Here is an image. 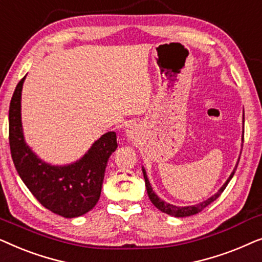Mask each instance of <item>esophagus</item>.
Listing matches in <instances>:
<instances>
[{
    "mask_svg": "<svg viewBox=\"0 0 262 262\" xmlns=\"http://www.w3.org/2000/svg\"><path fill=\"white\" fill-rule=\"evenodd\" d=\"M127 136H128V137H130V138L134 139V137L136 136V131L134 130V128H132V130H130V131H127Z\"/></svg>",
    "mask_w": 262,
    "mask_h": 262,
    "instance_id": "34e87169",
    "label": "esophagus"
}]
</instances>
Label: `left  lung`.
I'll list each match as a JSON object with an SVG mask.
<instances>
[{"instance_id":"1","label":"left lung","mask_w":262,"mask_h":262,"mask_svg":"<svg viewBox=\"0 0 262 262\" xmlns=\"http://www.w3.org/2000/svg\"><path fill=\"white\" fill-rule=\"evenodd\" d=\"M243 123H245V114H243ZM243 134H245V131H243ZM243 139H245V136H243ZM238 162H239V159H238ZM237 164H236L234 171H232L230 177H229L227 182H225V184L223 185V187H222L220 191L216 193V194L212 195V196H211V198H209L207 200H205V202L199 203V204H196V205H193V206H182V207L181 206H175V205H171V204H168L166 202H163V200H161L159 196L155 194V192L152 191V188H151V186H150V182L148 180V178H146V174H145V170L144 169H143V175H144L146 192H148L149 198H150V200H151V203L154 204V205L157 207V209H159L160 211H162V212H164V213L169 214V216L187 217V216H192V214L199 213L200 211H203L207 205H210L211 203L214 202V200H216L218 196H220L222 193H223L225 187H227L228 184H229V181H230L231 178L234 177L235 170L237 169Z\"/></svg>"}]
</instances>
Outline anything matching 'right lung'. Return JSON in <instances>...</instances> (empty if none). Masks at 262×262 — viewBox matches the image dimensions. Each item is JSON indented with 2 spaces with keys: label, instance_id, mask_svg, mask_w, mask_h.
<instances>
[{
  "label": "right lung",
  "instance_id": "right-lung-1",
  "mask_svg": "<svg viewBox=\"0 0 262 262\" xmlns=\"http://www.w3.org/2000/svg\"><path fill=\"white\" fill-rule=\"evenodd\" d=\"M25 77L17 83L9 105V145L14 166L42 206L66 218L82 216L96 205L101 194L107 161L118 146L116 132L101 136L76 163L53 167L42 162L24 141L20 107Z\"/></svg>",
  "mask_w": 262,
  "mask_h": 262
}]
</instances>
